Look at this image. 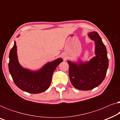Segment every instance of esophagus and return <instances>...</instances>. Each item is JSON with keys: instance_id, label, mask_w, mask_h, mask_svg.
<instances>
[{"instance_id": "34e87169", "label": "esophagus", "mask_w": 120, "mask_h": 120, "mask_svg": "<svg viewBox=\"0 0 120 120\" xmlns=\"http://www.w3.org/2000/svg\"><path fill=\"white\" fill-rule=\"evenodd\" d=\"M62 57H63V58H65V56H62Z\"/></svg>"}]
</instances>
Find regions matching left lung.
Segmentation results:
<instances>
[{"label": "left lung", "instance_id": "1", "mask_svg": "<svg viewBox=\"0 0 120 120\" xmlns=\"http://www.w3.org/2000/svg\"><path fill=\"white\" fill-rule=\"evenodd\" d=\"M88 36L94 41L96 56L88 62L68 60L70 81L75 88L82 91L92 90L101 84L109 65L106 47L99 34L92 32L88 33Z\"/></svg>", "mask_w": 120, "mask_h": 120}]
</instances>
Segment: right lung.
Returning <instances> with one entry per match:
<instances>
[{
    "instance_id": "right-lung-1",
    "label": "right lung",
    "mask_w": 120,
    "mask_h": 120,
    "mask_svg": "<svg viewBox=\"0 0 120 120\" xmlns=\"http://www.w3.org/2000/svg\"><path fill=\"white\" fill-rule=\"evenodd\" d=\"M63 62L60 58L48 62L40 69L32 71L24 68L19 63L16 41L10 51L9 70L15 83L19 88L33 94L45 91L50 87L52 76L57 67Z\"/></svg>"
}]
</instances>
